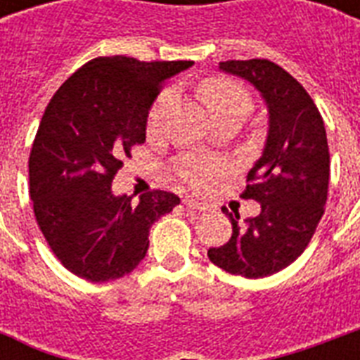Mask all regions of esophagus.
<instances>
[{
  "label": "esophagus",
  "instance_id": "1",
  "mask_svg": "<svg viewBox=\"0 0 360 360\" xmlns=\"http://www.w3.org/2000/svg\"><path fill=\"white\" fill-rule=\"evenodd\" d=\"M185 205H186V207H191V209H196V211H207V209H209L207 203L196 202V200H192V198H186Z\"/></svg>",
  "mask_w": 360,
  "mask_h": 360
}]
</instances>
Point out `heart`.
I'll return each instance as SVG.
<instances>
[{
    "instance_id": "obj_1",
    "label": "heart",
    "mask_w": 360,
    "mask_h": 360,
    "mask_svg": "<svg viewBox=\"0 0 360 360\" xmlns=\"http://www.w3.org/2000/svg\"><path fill=\"white\" fill-rule=\"evenodd\" d=\"M200 97L213 114V117L220 115H237L245 117L252 110V98L245 87H240L236 82L228 78H211L200 86ZM169 93H162L153 104L149 117H147V129L149 132H157L162 127L164 114L168 108ZM175 174L183 183L192 186L194 191H207L213 185V181L222 174V166L217 162H209L203 158L185 157L179 158L174 166Z\"/></svg>"
}]
</instances>
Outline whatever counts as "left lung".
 <instances>
[{"label": "left lung", "mask_w": 360, "mask_h": 360, "mask_svg": "<svg viewBox=\"0 0 360 360\" xmlns=\"http://www.w3.org/2000/svg\"><path fill=\"white\" fill-rule=\"evenodd\" d=\"M220 70L250 82L269 112L267 141L246 175L240 198L256 200L262 213L239 224L231 214V239L209 248V259L226 273L263 278L293 263L323 217L330 157L318 106L299 82L269 59L222 61Z\"/></svg>", "instance_id": "obj_1"}]
</instances>
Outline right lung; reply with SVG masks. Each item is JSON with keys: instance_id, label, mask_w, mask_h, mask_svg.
<instances>
[{"instance_id": "add662e5", "label": "right lung", "mask_w": 360, "mask_h": 360, "mask_svg": "<svg viewBox=\"0 0 360 360\" xmlns=\"http://www.w3.org/2000/svg\"><path fill=\"white\" fill-rule=\"evenodd\" d=\"M192 61H87L53 93L30 155V196L48 246L89 282L121 278L146 257L155 220L179 205L172 192L115 196L112 181L146 141L158 89Z\"/></svg>"}]
</instances>
